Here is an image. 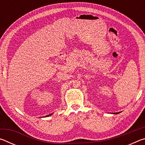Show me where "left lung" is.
<instances>
[{"mask_svg": "<svg viewBox=\"0 0 145 145\" xmlns=\"http://www.w3.org/2000/svg\"><path fill=\"white\" fill-rule=\"evenodd\" d=\"M120 112H115V113H113V114H118V113H120Z\"/></svg>", "mask_w": 145, "mask_h": 145, "instance_id": "left-lung-1", "label": "left lung"}]
</instances>
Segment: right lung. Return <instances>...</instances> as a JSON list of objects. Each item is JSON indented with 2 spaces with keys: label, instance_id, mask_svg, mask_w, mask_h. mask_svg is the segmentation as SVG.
<instances>
[{
  "label": "right lung",
  "instance_id": "add662e5",
  "mask_svg": "<svg viewBox=\"0 0 145 145\" xmlns=\"http://www.w3.org/2000/svg\"><path fill=\"white\" fill-rule=\"evenodd\" d=\"M53 113H52V114H48V115H47V116H46H46H50V115H52Z\"/></svg>",
  "mask_w": 145,
  "mask_h": 145
}]
</instances>
